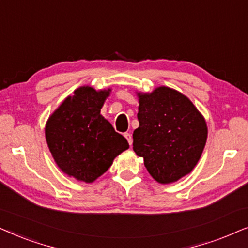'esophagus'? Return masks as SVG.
Listing matches in <instances>:
<instances>
[{
	"label": "esophagus",
	"instance_id": "34e87169",
	"mask_svg": "<svg viewBox=\"0 0 248 248\" xmlns=\"http://www.w3.org/2000/svg\"><path fill=\"white\" fill-rule=\"evenodd\" d=\"M124 137L126 138V140L128 142V144L132 145V142H133V139H132V134L131 133H125Z\"/></svg>",
	"mask_w": 248,
	"mask_h": 248
}]
</instances>
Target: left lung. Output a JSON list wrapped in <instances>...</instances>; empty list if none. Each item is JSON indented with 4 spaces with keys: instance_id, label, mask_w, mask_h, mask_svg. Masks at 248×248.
Here are the masks:
<instances>
[{
    "instance_id": "1",
    "label": "left lung",
    "mask_w": 248,
    "mask_h": 248,
    "mask_svg": "<svg viewBox=\"0 0 248 248\" xmlns=\"http://www.w3.org/2000/svg\"><path fill=\"white\" fill-rule=\"evenodd\" d=\"M138 97L140 125L133 132V150L158 183L177 182L201 158L208 137L204 117L171 88L159 87Z\"/></svg>"
}]
</instances>
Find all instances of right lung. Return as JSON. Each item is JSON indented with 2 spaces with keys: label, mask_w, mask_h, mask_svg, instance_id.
<instances>
[{
  "label": "right lung",
  "mask_w": 248,
  "mask_h": 248,
  "mask_svg": "<svg viewBox=\"0 0 248 248\" xmlns=\"http://www.w3.org/2000/svg\"><path fill=\"white\" fill-rule=\"evenodd\" d=\"M110 89L80 87L50 115L45 135L61 170L78 181L93 183L107 171L127 140L100 115Z\"/></svg>",
  "instance_id": "right-lung-1"
}]
</instances>
